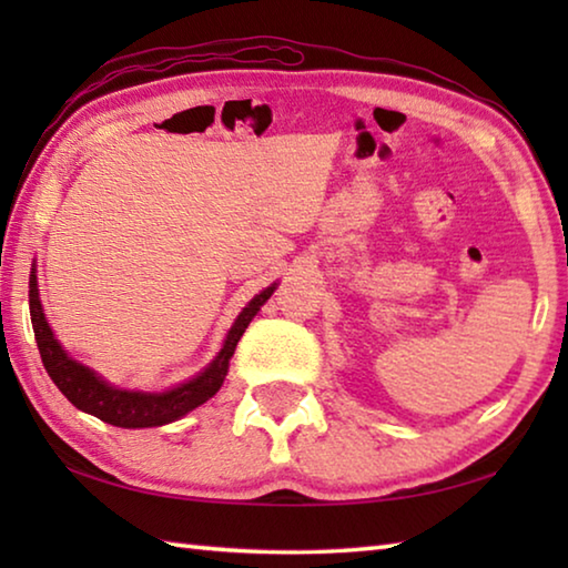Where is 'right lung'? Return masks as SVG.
I'll use <instances>...</instances> for the list:
<instances>
[{
	"label": "right lung",
	"mask_w": 568,
	"mask_h": 568,
	"mask_svg": "<svg viewBox=\"0 0 568 568\" xmlns=\"http://www.w3.org/2000/svg\"><path fill=\"white\" fill-rule=\"evenodd\" d=\"M275 287L277 283L267 285L265 291L257 293L253 301L240 311L235 323L230 325L217 355L197 373V376H192L185 383H178V386H172L168 390L118 388L112 386L110 381H104L100 373H94L90 365L70 358V353H67L62 348V343L54 338L50 323L44 318L40 287H37V267H32L30 275V315L37 348H40L44 368L54 381V386L64 393L67 400H70L74 408L90 413V416L118 428H152L165 426V423L187 416L190 410H195L197 406H203L205 400L215 396L227 376L230 358H233L237 341L243 338L250 321H253L257 311L267 303V297L275 293Z\"/></svg>",
	"instance_id": "right-lung-1"
}]
</instances>
